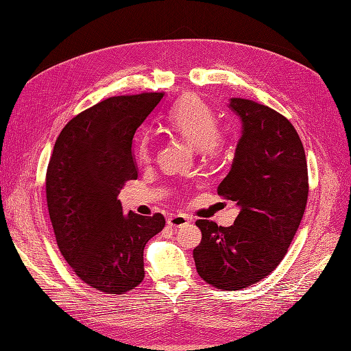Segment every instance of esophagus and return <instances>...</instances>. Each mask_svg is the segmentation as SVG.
Instances as JSON below:
<instances>
[{
	"mask_svg": "<svg viewBox=\"0 0 351 351\" xmlns=\"http://www.w3.org/2000/svg\"><path fill=\"white\" fill-rule=\"evenodd\" d=\"M167 224H168V227L178 228V227L189 224V218L186 215H180V214L178 215H171V217H168Z\"/></svg>",
	"mask_w": 351,
	"mask_h": 351,
	"instance_id": "34e87169",
	"label": "esophagus"
}]
</instances>
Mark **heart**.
Wrapping results in <instances>:
<instances>
[{
    "instance_id": "obj_1",
    "label": "heart",
    "mask_w": 351,
    "mask_h": 351,
    "mask_svg": "<svg viewBox=\"0 0 351 351\" xmlns=\"http://www.w3.org/2000/svg\"><path fill=\"white\" fill-rule=\"evenodd\" d=\"M169 132L192 145L205 158H218L227 151L228 139L218 132V119L208 105L196 95H184L167 114ZM152 149V137L145 133L137 143V155L147 159Z\"/></svg>"
}]
</instances>
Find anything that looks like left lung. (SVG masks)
<instances>
[{
    "label": "left lung",
    "mask_w": 351,
    "mask_h": 351,
    "mask_svg": "<svg viewBox=\"0 0 351 351\" xmlns=\"http://www.w3.org/2000/svg\"><path fill=\"white\" fill-rule=\"evenodd\" d=\"M241 137L218 195L236 202L231 227L197 219V274L219 290H241L278 267L303 218L309 182L299 134L284 115L250 99L231 98Z\"/></svg>",
    "instance_id": "left-lung-1"
}]
</instances>
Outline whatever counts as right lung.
Instances as JSON below:
<instances>
[{"label": "right lung", "instance_id": "add662e5", "mask_svg": "<svg viewBox=\"0 0 351 351\" xmlns=\"http://www.w3.org/2000/svg\"><path fill=\"white\" fill-rule=\"evenodd\" d=\"M162 92L111 97L61 130L47 169V204L58 249L77 277L124 294L145 277L143 249L165 226L161 214H123L119 193L137 178L133 137Z\"/></svg>", "mask_w": 351, "mask_h": 351}]
</instances>
